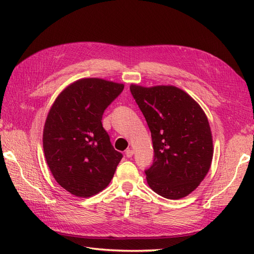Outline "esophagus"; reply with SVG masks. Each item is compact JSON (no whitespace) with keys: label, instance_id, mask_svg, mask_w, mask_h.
I'll return each instance as SVG.
<instances>
[{"label":"esophagus","instance_id":"1","mask_svg":"<svg viewBox=\"0 0 254 254\" xmlns=\"http://www.w3.org/2000/svg\"><path fill=\"white\" fill-rule=\"evenodd\" d=\"M133 154H134V152H133L132 149H130V148L127 149V152H126V156H127V157H128V158L132 157Z\"/></svg>","mask_w":254,"mask_h":254}]
</instances>
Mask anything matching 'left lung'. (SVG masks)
<instances>
[{
	"mask_svg": "<svg viewBox=\"0 0 254 254\" xmlns=\"http://www.w3.org/2000/svg\"><path fill=\"white\" fill-rule=\"evenodd\" d=\"M130 90L152 133L154 161L145 171L149 188L169 199L189 195L212 165L213 136L206 115L176 86L132 84Z\"/></svg>",
	"mask_w": 254,
	"mask_h": 254,
	"instance_id": "8db88e82",
	"label": "left lung"
}]
</instances>
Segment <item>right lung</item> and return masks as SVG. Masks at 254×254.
I'll use <instances>...</instances> for the list:
<instances>
[{
	"label": "right lung",
	"mask_w": 254,
	"mask_h": 254,
	"mask_svg": "<svg viewBox=\"0 0 254 254\" xmlns=\"http://www.w3.org/2000/svg\"><path fill=\"white\" fill-rule=\"evenodd\" d=\"M123 88L111 80L80 78L59 94L48 113L42 135L47 164L59 185L75 196L106 189L122 159L101 120Z\"/></svg>",
	"instance_id": "1"
}]
</instances>
